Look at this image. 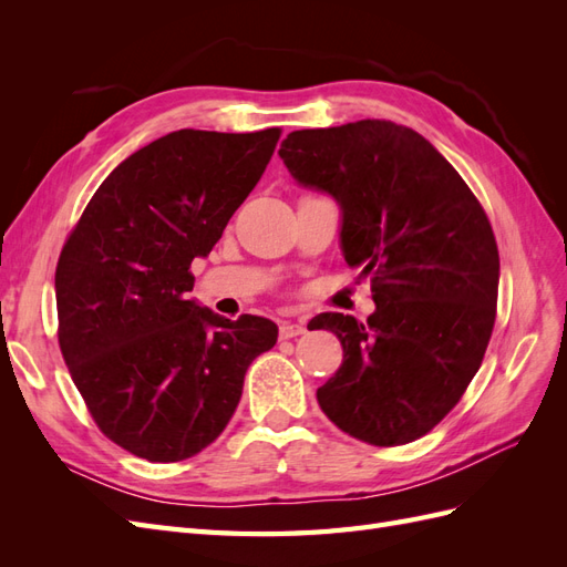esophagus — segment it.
Masks as SVG:
<instances>
[{
	"instance_id": "34e87169",
	"label": "esophagus",
	"mask_w": 567,
	"mask_h": 567,
	"mask_svg": "<svg viewBox=\"0 0 567 567\" xmlns=\"http://www.w3.org/2000/svg\"><path fill=\"white\" fill-rule=\"evenodd\" d=\"M302 333H305V323L302 321H281V326H279V336L284 340L302 336Z\"/></svg>"
}]
</instances>
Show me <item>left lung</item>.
<instances>
[{"label": "left lung", "mask_w": 567, "mask_h": 567, "mask_svg": "<svg viewBox=\"0 0 567 567\" xmlns=\"http://www.w3.org/2000/svg\"><path fill=\"white\" fill-rule=\"evenodd\" d=\"M279 156L340 203L346 262L371 277L375 302L367 321L307 323L342 346L317 402L373 447L414 442L458 404L489 346L499 250L487 213L431 142L390 120L290 132Z\"/></svg>", "instance_id": "1"}]
</instances>
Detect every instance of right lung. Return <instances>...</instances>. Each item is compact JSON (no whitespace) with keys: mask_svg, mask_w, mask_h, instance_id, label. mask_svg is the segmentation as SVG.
<instances>
[{"mask_svg":"<svg viewBox=\"0 0 567 567\" xmlns=\"http://www.w3.org/2000/svg\"><path fill=\"white\" fill-rule=\"evenodd\" d=\"M281 136L169 132L96 188L56 265L59 348L99 431L151 463L225 431L277 323L186 300L192 262L221 238Z\"/></svg>","mask_w":567,"mask_h":567,"instance_id":"right-lung-1","label":"right lung"}]
</instances>
